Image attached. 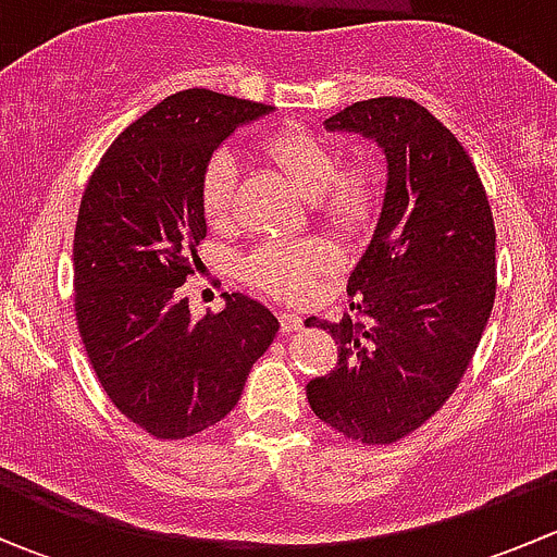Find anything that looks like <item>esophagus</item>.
Here are the masks:
<instances>
[{"label": "esophagus", "mask_w": 557, "mask_h": 557, "mask_svg": "<svg viewBox=\"0 0 557 557\" xmlns=\"http://www.w3.org/2000/svg\"><path fill=\"white\" fill-rule=\"evenodd\" d=\"M280 329L283 334H290V331H299L301 329V318L294 312H280Z\"/></svg>", "instance_id": "34e87169"}]
</instances>
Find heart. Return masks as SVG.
I'll use <instances>...</instances> for the list:
<instances>
[{"label":"heart","mask_w":557,"mask_h":557,"mask_svg":"<svg viewBox=\"0 0 557 557\" xmlns=\"http://www.w3.org/2000/svg\"><path fill=\"white\" fill-rule=\"evenodd\" d=\"M267 159L285 174L305 199L312 201L314 218L339 237L367 232L377 212V183L369 172L339 170L342 159L323 137L310 132H280L263 143ZM237 196V159L218 150L207 159L199 180V199L207 221L223 223L232 215ZM334 250L323 239L267 243L243 258L239 277L256 290L277 299H301L312 280L331 269Z\"/></svg>","instance_id":"obj_1"}]
</instances>
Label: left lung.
<instances>
[{
    "mask_svg": "<svg viewBox=\"0 0 557 557\" xmlns=\"http://www.w3.org/2000/svg\"><path fill=\"white\" fill-rule=\"evenodd\" d=\"M383 148L377 226L347 280L339 323L307 318L336 339V367L307 383L312 412L347 440L391 445L458 387L496 299V228L463 145L423 104L367 99L325 121Z\"/></svg>",
    "mask_w": 557,
    "mask_h": 557,
    "instance_id": "1",
    "label": "left lung"
}]
</instances>
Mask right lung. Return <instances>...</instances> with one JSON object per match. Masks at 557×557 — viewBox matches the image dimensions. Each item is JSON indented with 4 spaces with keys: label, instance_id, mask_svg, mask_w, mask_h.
<instances>
[{
    "label": "right lung",
    "instance_id": "obj_1",
    "mask_svg": "<svg viewBox=\"0 0 557 557\" xmlns=\"http://www.w3.org/2000/svg\"><path fill=\"white\" fill-rule=\"evenodd\" d=\"M272 107L188 88L117 134L75 226V314L88 361L117 412L156 440L221 423L280 323L243 294L190 318L180 285L207 237L199 180L218 145Z\"/></svg>",
    "mask_w": 557,
    "mask_h": 557
}]
</instances>
